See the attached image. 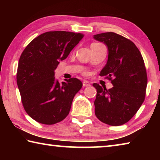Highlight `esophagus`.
I'll list each match as a JSON object with an SVG mask.
<instances>
[{"instance_id":"34e87169","label":"esophagus","mask_w":160,"mask_h":160,"mask_svg":"<svg viewBox=\"0 0 160 160\" xmlns=\"http://www.w3.org/2000/svg\"><path fill=\"white\" fill-rule=\"evenodd\" d=\"M82 85H83V87H89V86H90V82H88V81L84 80L82 82Z\"/></svg>"}]
</instances>
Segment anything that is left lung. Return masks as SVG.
I'll return each mask as SVG.
<instances>
[{"label":"left lung","instance_id":"8db88e82","mask_svg":"<svg viewBox=\"0 0 160 160\" xmlns=\"http://www.w3.org/2000/svg\"><path fill=\"white\" fill-rule=\"evenodd\" d=\"M107 45V63L100 72L113 85L107 90L94 83L97 90L95 115L102 122L121 126L131 119L144 102L148 77L144 61L132 42L114 32L94 35Z\"/></svg>","mask_w":160,"mask_h":160}]
</instances>
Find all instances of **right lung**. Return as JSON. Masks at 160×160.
<instances>
[{"mask_svg": "<svg viewBox=\"0 0 160 160\" xmlns=\"http://www.w3.org/2000/svg\"><path fill=\"white\" fill-rule=\"evenodd\" d=\"M83 37L70 32H47L32 40L22 53L17 84L24 109L37 122L52 125L68 115L82 83L75 78L60 83L54 70Z\"/></svg>", "mask_w": 160, "mask_h": 160, "instance_id": "1", "label": "right lung"}]
</instances>
